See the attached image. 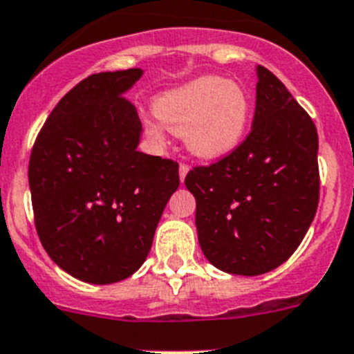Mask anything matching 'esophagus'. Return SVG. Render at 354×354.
<instances>
[{"label":"esophagus","mask_w":354,"mask_h":354,"mask_svg":"<svg viewBox=\"0 0 354 354\" xmlns=\"http://www.w3.org/2000/svg\"><path fill=\"white\" fill-rule=\"evenodd\" d=\"M187 174H189V165H187V163H182V165H180V182H185Z\"/></svg>","instance_id":"obj_1"}]
</instances>
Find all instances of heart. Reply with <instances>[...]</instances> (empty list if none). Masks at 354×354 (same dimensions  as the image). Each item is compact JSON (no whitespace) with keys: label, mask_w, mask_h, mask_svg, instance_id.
Segmentation results:
<instances>
[{"label":"heart","mask_w":354,"mask_h":354,"mask_svg":"<svg viewBox=\"0 0 354 354\" xmlns=\"http://www.w3.org/2000/svg\"><path fill=\"white\" fill-rule=\"evenodd\" d=\"M154 113L174 135H183L187 151L200 160H219L236 151L250 124L252 99L245 86L219 75H203L163 91ZM145 131L162 142L163 127L145 120Z\"/></svg>","instance_id":"b5f03b06"}]
</instances>
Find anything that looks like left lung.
<instances>
[{"label": "left lung", "mask_w": 354, "mask_h": 354, "mask_svg": "<svg viewBox=\"0 0 354 354\" xmlns=\"http://www.w3.org/2000/svg\"><path fill=\"white\" fill-rule=\"evenodd\" d=\"M255 73L250 135L185 178L203 255L221 272L248 277L290 259L313 221L320 185L313 120L272 71Z\"/></svg>", "instance_id": "1"}]
</instances>
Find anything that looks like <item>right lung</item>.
Wrapping results in <instances>:
<instances>
[{"label": "right lung", "mask_w": 354, "mask_h": 354, "mask_svg": "<svg viewBox=\"0 0 354 354\" xmlns=\"http://www.w3.org/2000/svg\"><path fill=\"white\" fill-rule=\"evenodd\" d=\"M144 70L95 73L68 91L34 144L28 185L35 228L50 259L90 284L140 268L178 163L140 153L142 124L124 99Z\"/></svg>", "instance_id": "1"}]
</instances>
